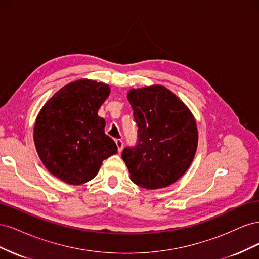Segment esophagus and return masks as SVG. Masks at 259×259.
I'll list each match as a JSON object with an SVG mask.
<instances>
[{
    "mask_svg": "<svg viewBox=\"0 0 259 259\" xmlns=\"http://www.w3.org/2000/svg\"><path fill=\"white\" fill-rule=\"evenodd\" d=\"M115 144H116V147H117V151L121 152L122 149H123L122 139H115Z\"/></svg>",
    "mask_w": 259,
    "mask_h": 259,
    "instance_id": "obj_1",
    "label": "esophagus"
}]
</instances>
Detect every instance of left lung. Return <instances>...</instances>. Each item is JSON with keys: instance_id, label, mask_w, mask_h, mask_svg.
I'll list each match as a JSON object with an SVG mask.
<instances>
[{"instance_id": "obj_1", "label": "left lung", "mask_w": 259, "mask_h": 259, "mask_svg": "<svg viewBox=\"0 0 259 259\" xmlns=\"http://www.w3.org/2000/svg\"><path fill=\"white\" fill-rule=\"evenodd\" d=\"M127 99L138 126L137 145L122 152L131 180L145 189L168 187L186 173L197 152L194 116L162 85L132 89Z\"/></svg>"}]
</instances>
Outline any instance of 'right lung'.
Here are the masks:
<instances>
[{"mask_svg":"<svg viewBox=\"0 0 259 259\" xmlns=\"http://www.w3.org/2000/svg\"><path fill=\"white\" fill-rule=\"evenodd\" d=\"M109 94V85L80 79L55 93L36 116V152L50 173L66 184L90 182L103 161L117 152L115 143L105 134V120L98 115Z\"/></svg>","mask_w":259,"mask_h":259,"instance_id":"right-lung-1","label":"right lung"}]
</instances>
